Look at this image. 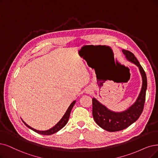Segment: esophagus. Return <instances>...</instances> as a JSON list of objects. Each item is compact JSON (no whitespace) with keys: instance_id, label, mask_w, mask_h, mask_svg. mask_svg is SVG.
<instances>
[{"instance_id":"esophagus-1","label":"esophagus","mask_w":158,"mask_h":158,"mask_svg":"<svg viewBox=\"0 0 158 158\" xmlns=\"http://www.w3.org/2000/svg\"><path fill=\"white\" fill-rule=\"evenodd\" d=\"M87 93H91V91L88 90V91H87Z\"/></svg>"}]
</instances>
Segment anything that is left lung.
<instances>
[{
  "label": "left lung",
  "mask_w": 158,
  "mask_h": 158,
  "mask_svg": "<svg viewBox=\"0 0 158 158\" xmlns=\"http://www.w3.org/2000/svg\"><path fill=\"white\" fill-rule=\"evenodd\" d=\"M123 52L128 60L139 68L143 78V85L136 102L127 111L121 113L113 112L107 109L94 98L92 99L93 116L94 121L104 130L112 132L123 130L135 122L143 111L146 98L147 88L146 73L133 53L127 50H123Z\"/></svg>",
  "instance_id": "1"
}]
</instances>
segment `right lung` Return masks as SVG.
Instances as JSON below:
<instances>
[{
  "instance_id": "add662e5",
  "label": "right lung",
  "mask_w": 158,
  "mask_h": 158,
  "mask_svg": "<svg viewBox=\"0 0 158 158\" xmlns=\"http://www.w3.org/2000/svg\"><path fill=\"white\" fill-rule=\"evenodd\" d=\"M76 103V101H73V102H72V104L70 105V106L69 107V108L67 109L66 113H65V115H64V117H62V118L60 120V121L56 124L54 127H52V128H50V130H46V131H40V130H37L35 129H34L31 127H30V126H28V124H27L26 123H25L23 121V122L24 123V124L27 126V127L29 128H30L31 130H32L33 131L37 132V133H38L40 134H41V135H52L53 134H55L56 133V132L58 131L59 130H60L62 128H64L65 126L66 125V124L68 122V120L69 118V116H70V114H71V110L72 108H73V106L74 105V104Z\"/></svg>"
}]
</instances>
